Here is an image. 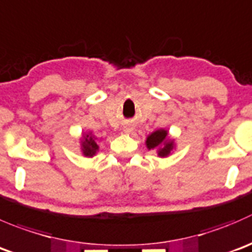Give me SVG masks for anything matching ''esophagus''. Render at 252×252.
Instances as JSON below:
<instances>
[{
	"mask_svg": "<svg viewBox=\"0 0 252 252\" xmlns=\"http://www.w3.org/2000/svg\"><path fill=\"white\" fill-rule=\"evenodd\" d=\"M124 131H126V133H129V131H131V129L130 128H126V129H124Z\"/></svg>",
	"mask_w": 252,
	"mask_h": 252,
	"instance_id": "obj_1",
	"label": "esophagus"
}]
</instances>
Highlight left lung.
<instances>
[{
  "label": "left lung",
  "instance_id": "1",
  "mask_svg": "<svg viewBox=\"0 0 252 252\" xmlns=\"http://www.w3.org/2000/svg\"><path fill=\"white\" fill-rule=\"evenodd\" d=\"M146 148L149 150H156L160 158H166L171 154L172 149L175 148V143L172 139H168V133L165 129H158L153 131L146 138Z\"/></svg>",
  "mask_w": 252,
  "mask_h": 252
}]
</instances>
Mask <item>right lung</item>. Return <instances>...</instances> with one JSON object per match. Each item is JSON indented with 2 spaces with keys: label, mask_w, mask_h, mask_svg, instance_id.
<instances>
[{
  "label": "right lung",
  "mask_w": 252,
  "mask_h": 252,
  "mask_svg": "<svg viewBox=\"0 0 252 252\" xmlns=\"http://www.w3.org/2000/svg\"><path fill=\"white\" fill-rule=\"evenodd\" d=\"M81 150L86 158H92L96 155L98 151V145H97V138H94L92 134H86L81 140Z\"/></svg>",
  "instance_id": "obj_1"
}]
</instances>
